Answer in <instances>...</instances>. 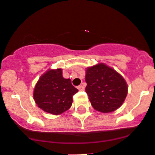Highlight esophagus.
I'll list each match as a JSON object with an SVG mask.
<instances>
[{"label": "esophagus", "mask_w": 155, "mask_h": 155, "mask_svg": "<svg viewBox=\"0 0 155 155\" xmlns=\"http://www.w3.org/2000/svg\"><path fill=\"white\" fill-rule=\"evenodd\" d=\"M77 88L79 91H84V87L83 85H79L77 87Z\"/></svg>", "instance_id": "esophagus-1"}]
</instances>
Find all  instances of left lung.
<instances>
[{
  "label": "left lung",
  "instance_id": "8db88e82",
  "mask_svg": "<svg viewBox=\"0 0 155 155\" xmlns=\"http://www.w3.org/2000/svg\"><path fill=\"white\" fill-rule=\"evenodd\" d=\"M85 81V91L91 105L101 113L115 111L127 97L128 88L124 79L103 63L88 68Z\"/></svg>",
  "mask_w": 155,
  "mask_h": 155
}]
</instances>
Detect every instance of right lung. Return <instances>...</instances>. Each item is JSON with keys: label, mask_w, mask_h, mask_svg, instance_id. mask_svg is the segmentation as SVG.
Returning <instances> with one entry per match:
<instances>
[{"label": "right lung", "mask_w": 155, "mask_h": 155, "mask_svg": "<svg viewBox=\"0 0 155 155\" xmlns=\"http://www.w3.org/2000/svg\"><path fill=\"white\" fill-rule=\"evenodd\" d=\"M78 92L70 79H64L62 69L49 70L40 78L34 91L37 106L53 115H59L71 107Z\"/></svg>", "instance_id": "obj_1"}]
</instances>
